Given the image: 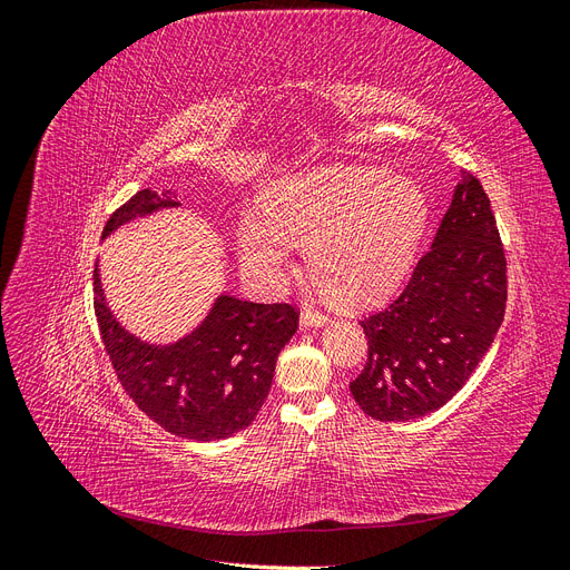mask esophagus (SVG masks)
Returning a JSON list of instances; mask_svg holds the SVG:
<instances>
[{
    "label": "esophagus",
    "mask_w": 570,
    "mask_h": 570,
    "mask_svg": "<svg viewBox=\"0 0 570 570\" xmlns=\"http://www.w3.org/2000/svg\"><path fill=\"white\" fill-rule=\"evenodd\" d=\"M327 323H331V318H327L321 312H316V308H308V306L304 308L302 316H299L302 327H321V325H327Z\"/></svg>",
    "instance_id": "esophagus-1"
}]
</instances>
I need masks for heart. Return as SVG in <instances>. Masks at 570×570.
<instances>
[{"mask_svg": "<svg viewBox=\"0 0 570 570\" xmlns=\"http://www.w3.org/2000/svg\"><path fill=\"white\" fill-rule=\"evenodd\" d=\"M430 223L419 183L368 164L302 170L275 183L264 212L237 220V254L254 281L281 287L295 243H312L308 266L335 299L368 306L404 285Z\"/></svg>", "mask_w": 570, "mask_h": 570, "instance_id": "obj_1", "label": "heart"}]
</instances>
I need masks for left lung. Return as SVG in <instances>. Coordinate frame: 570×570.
<instances>
[{"mask_svg": "<svg viewBox=\"0 0 570 570\" xmlns=\"http://www.w3.org/2000/svg\"><path fill=\"white\" fill-rule=\"evenodd\" d=\"M507 258L485 189L465 174L430 252L381 314L361 321L368 361L350 383L375 421H413L465 385L504 321Z\"/></svg>", "mask_w": 570, "mask_h": 570, "instance_id": "obj_1", "label": "left lung"}]
</instances>
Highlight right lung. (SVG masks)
<instances>
[{
  "label": "right lung",
  "mask_w": 570,
  "mask_h": 570,
  "mask_svg": "<svg viewBox=\"0 0 570 570\" xmlns=\"http://www.w3.org/2000/svg\"><path fill=\"white\" fill-rule=\"evenodd\" d=\"M176 193L145 187L107 220L101 243L132 220L180 209ZM95 314L120 385L166 433L226 440L264 406L275 361L297 333L289 304H256L220 292L206 316L174 342H149L120 323L95 268Z\"/></svg>",
  "instance_id": "right-lung-1"
}]
</instances>
